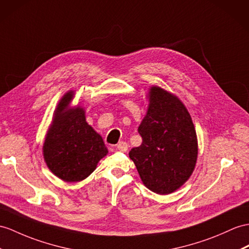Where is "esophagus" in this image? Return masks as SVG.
<instances>
[{
	"label": "esophagus",
	"mask_w": 249,
	"mask_h": 249,
	"mask_svg": "<svg viewBox=\"0 0 249 249\" xmlns=\"http://www.w3.org/2000/svg\"><path fill=\"white\" fill-rule=\"evenodd\" d=\"M116 149L121 151V152H126V150H128V143L125 142H120L117 143Z\"/></svg>",
	"instance_id": "1"
}]
</instances>
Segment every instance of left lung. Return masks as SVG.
<instances>
[{
  "instance_id": "obj_1",
  "label": "left lung",
  "mask_w": 249,
  "mask_h": 249,
  "mask_svg": "<svg viewBox=\"0 0 249 249\" xmlns=\"http://www.w3.org/2000/svg\"><path fill=\"white\" fill-rule=\"evenodd\" d=\"M147 115L138 126L142 138L131 149L144 186L159 195H169L190 178L197 159L195 125L180 100L160 88L150 89Z\"/></svg>"
}]
</instances>
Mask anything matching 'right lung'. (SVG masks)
<instances>
[{"mask_svg":"<svg viewBox=\"0 0 249 249\" xmlns=\"http://www.w3.org/2000/svg\"><path fill=\"white\" fill-rule=\"evenodd\" d=\"M71 98L70 92L60 101L43 152L54 175L65 181H80L95 170L107 149L102 137L88 124L82 108L65 111Z\"/></svg>","mask_w":249,"mask_h":249,"instance_id":"obj_1","label":"right lung"}]
</instances>
